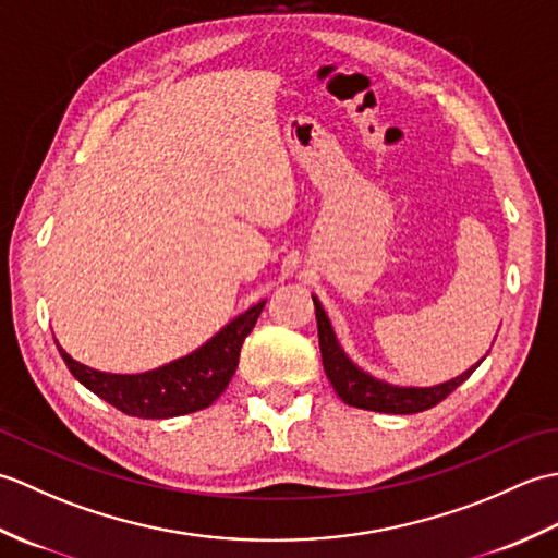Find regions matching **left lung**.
<instances>
[{"label": "left lung", "mask_w": 558, "mask_h": 558, "mask_svg": "<svg viewBox=\"0 0 558 558\" xmlns=\"http://www.w3.org/2000/svg\"><path fill=\"white\" fill-rule=\"evenodd\" d=\"M316 324H318V345H322V360H324V369L328 381L333 384V390L340 396L342 402H348L352 408H362V410H372V412H390V414H414V412H424L438 402L446 400L453 390L468 381L470 374L477 369L480 362L468 369L465 374H460L456 378H450L446 384H438L432 388H402V386H390L378 381V378L364 374L360 366H354L348 354L342 352L338 345L333 328H330L328 316L324 312L322 302L316 298Z\"/></svg>", "instance_id": "left-lung-1"}]
</instances>
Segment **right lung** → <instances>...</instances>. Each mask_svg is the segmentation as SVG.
<instances>
[{"label": "right lung", "mask_w": 558, "mask_h": 558, "mask_svg": "<svg viewBox=\"0 0 558 558\" xmlns=\"http://www.w3.org/2000/svg\"><path fill=\"white\" fill-rule=\"evenodd\" d=\"M264 302L236 316L206 345L186 354L182 360L160 366L146 374H105L71 360L59 348L69 372L93 390L98 398L108 400L112 408L141 420H168L208 408L213 400L232 381L244 338L252 333L254 324L264 312Z\"/></svg>", "instance_id": "obj_1"}]
</instances>
